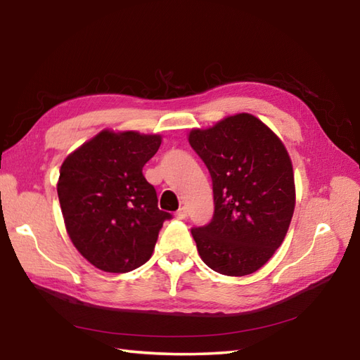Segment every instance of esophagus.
I'll use <instances>...</instances> for the list:
<instances>
[{
	"label": "esophagus",
	"instance_id": "esophagus-1",
	"mask_svg": "<svg viewBox=\"0 0 360 360\" xmlns=\"http://www.w3.org/2000/svg\"><path fill=\"white\" fill-rule=\"evenodd\" d=\"M176 218L178 219H186L187 218V209L181 207L178 212H176Z\"/></svg>",
	"mask_w": 360,
	"mask_h": 360
}]
</instances>
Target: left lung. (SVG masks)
<instances>
[{
	"label": "left lung",
	"mask_w": 360,
	"mask_h": 360,
	"mask_svg": "<svg viewBox=\"0 0 360 360\" xmlns=\"http://www.w3.org/2000/svg\"><path fill=\"white\" fill-rule=\"evenodd\" d=\"M188 142L207 165L215 212L207 226L192 229L210 269L243 277L275 254L294 215L295 184L285 143L248 112L227 116Z\"/></svg>",
	"instance_id": "left-lung-1"
}]
</instances>
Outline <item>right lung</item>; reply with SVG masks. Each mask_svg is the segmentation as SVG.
Listing matches in <instances>:
<instances>
[{"mask_svg":"<svg viewBox=\"0 0 360 360\" xmlns=\"http://www.w3.org/2000/svg\"><path fill=\"white\" fill-rule=\"evenodd\" d=\"M160 142V134L102 129L63 160L57 193L66 232L97 269L119 274L147 263L172 218L142 174Z\"/></svg>","mask_w":360,"mask_h":360,"instance_id":"1","label":"right lung"}]
</instances>
